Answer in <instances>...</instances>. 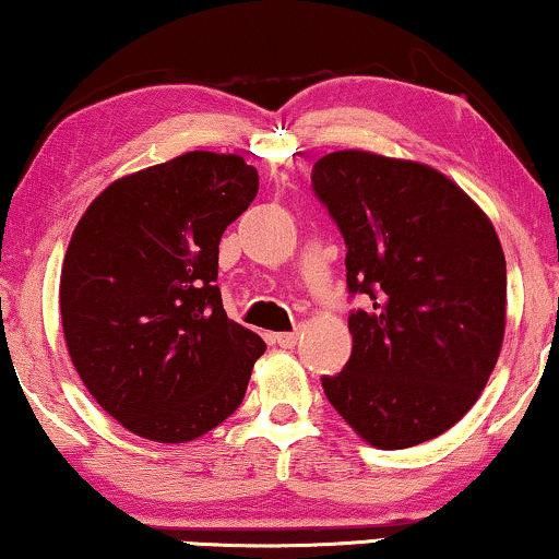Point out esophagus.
Listing matches in <instances>:
<instances>
[{
  "label": "esophagus",
  "mask_w": 559,
  "mask_h": 559,
  "mask_svg": "<svg viewBox=\"0 0 559 559\" xmlns=\"http://www.w3.org/2000/svg\"><path fill=\"white\" fill-rule=\"evenodd\" d=\"M272 341L277 343L280 348H293L297 343V333H277V335H272Z\"/></svg>",
  "instance_id": "1"
}]
</instances>
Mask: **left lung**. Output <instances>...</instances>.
I'll return each instance as SVG.
<instances>
[{"mask_svg":"<svg viewBox=\"0 0 559 559\" xmlns=\"http://www.w3.org/2000/svg\"><path fill=\"white\" fill-rule=\"evenodd\" d=\"M312 190L346 241L354 348L323 377L328 402L373 448L450 430L484 392L507 328V259L496 228L430 165L341 150L312 165Z\"/></svg>","mask_w":559,"mask_h":559,"instance_id":"obj_1","label":"left lung"}]
</instances>
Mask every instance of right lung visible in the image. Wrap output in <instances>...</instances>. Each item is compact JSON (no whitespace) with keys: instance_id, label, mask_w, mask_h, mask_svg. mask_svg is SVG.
<instances>
[{"instance_id":"1","label":"right lung","mask_w":559,"mask_h":559,"mask_svg":"<svg viewBox=\"0 0 559 559\" xmlns=\"http://www.w3.org/2000/svg\"><path fill=\"white\" fill-rule=\"evenodd\" d=\"M239 155L186 152L114 180L68 243L60 318L91 396L129 432L188 442L231 417L264 341L228 320L218 241L257 198Z\"/></svg>"}]
</instances>
